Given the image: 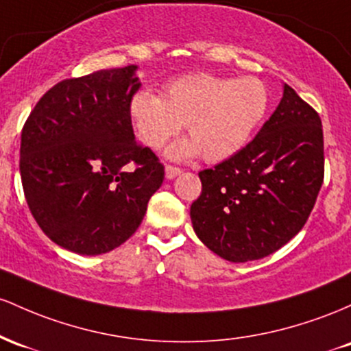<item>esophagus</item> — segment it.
Instances as JSON below:
<instances>
[{
	"mask_svg": "<svg viewBox=\"0 0 351 351\" xmlns=\"http://www.w3.org/2000/svg\"><path fill=\"white\" fill-rule=\"evenodd\" d=\"M180 169L179 167H174V165H165V179L167 180H172V179H176L177 176L180 174Z\"/></svg>",
	"mask_w": 351,
	"mask_h": 351,
	"instance_id": "34e87169",
	"label": "esophagus"
}]
</instances>
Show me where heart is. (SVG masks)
Returning a JSON list of instances; mask_svg holds the SVG:
<instances>
[{"label":"heart","instance_id":"heart-1","mask_svg":"<svg viewBox=\"0 0 351 351\" xmlns=\"http://www.w3.org/2000/svg\"><path fill=\"white\" fill-rule=\"evenodd\" d=\"M269 109V90L254 76L220 77L195 73L165 84L162 97L137 90L129 101V117L137 139L160 149L186 124L191 139L167 149L171 159L202 154L222 162L245 147Z\"/></svg>","mask_w":351,"mask_h":351}]
</instances>
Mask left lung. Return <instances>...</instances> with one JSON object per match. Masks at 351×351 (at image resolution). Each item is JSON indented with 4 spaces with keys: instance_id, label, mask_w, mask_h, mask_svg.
Here are the masks:
<instances>
[{
    "instance_id": "8db88e82",
    "label": "left lung",
    "mask_w": 351,
    "mask_h": 351,
    "mask_svg": "<svg viewBox=\"0 0 351 351\" xmlns=\"http://www.w3.org/2000/svg\"><path fill=\"white\" fill-rule=\"evenodd\" d=\"M199 177L191 220L204 245L235 263L274 254L305 226L324 182L320 116L283 84L255 139Z\"/></svg>"
}]
</instances>
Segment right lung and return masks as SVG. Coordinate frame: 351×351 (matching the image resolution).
<instances>
[{
  "instance_id": "add662e5",
  "label": "right lung",
  "mask_w": 351,
  "mask_h": 351,
  "mask_svg": "<svg viewBox=\"0 0 351 351\" xmlns=\"http://www.w3.org/2000/svg\"><path fill=\"white\" fill-rule=\"evenodd\" d=\"M137 66L64 80L39 99L21 132L19 172L41 230L62 249L99 255L124 243L162 186L164 165L136 143L129 101Z\"/></svg>"
}]
</instances>
